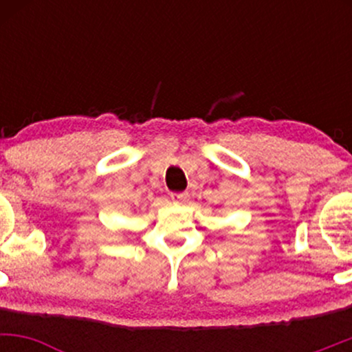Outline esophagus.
Listing matches in <instances>:
<instances>
[{"instance_id": "obj_1", "label": "esophagus", "mask_w": 352, "mask_h": 352, "mask_svg": "<svg viewBox=\"0 0 352 352\" xmlns=\"http://www.w3.org/2000/svg\"><path fill=\"white\" fill-rule=\"evenodd\" d=\"M170 199H172L173 204H184V201L188 199V193H187V192H182V193H172Z\"/></svg>"}]
</instances>
